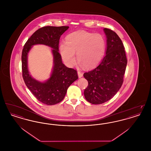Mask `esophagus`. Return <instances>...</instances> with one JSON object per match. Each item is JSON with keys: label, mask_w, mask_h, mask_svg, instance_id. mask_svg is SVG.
Here are the masks:
<instances>
[{"label": "esophagus", "mask_w": 151, "mask_h": 151, "mask_svg": "<svg viewBox=\"0 0 151 151\" xmlns=\"http://www.w3.org/2000/svg\"><path fill=\"white\" fill-rule=\"evenodd\" d=\"M78 76H79V78H81L82 76H83V73L81 72V71H78Z\"/></svg>", "instance_id": "obj_1"}]
</instances>
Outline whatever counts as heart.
I'll list each match as a JSON object with an SVG mask.
<instances>
[{
  "instance_id": "1",
  "label": "heart",
  "mask_w": 151,
  "mask_h": 151,
  "mask_svg": "<svg viewBox=\"0 0 151 151\" xmlns=\"http://www.w3.org/2000/svg\"><path fill=\"white\" fill-rule=\"evenodd\" d=\"M60 53L65 63L72 66L78 61L86 68H91L100 62L105 50V41L99 34L79 30L66 37L65 43H60Z\"/></svg>"
}]
</instances>
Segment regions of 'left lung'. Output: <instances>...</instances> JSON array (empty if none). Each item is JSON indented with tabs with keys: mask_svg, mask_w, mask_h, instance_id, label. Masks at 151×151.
<instances>
[{
	"mask_svg": "<svg viewBox=\"0 0 151 151\" xmlns=\"http://www.w3.org/2000/svg\"><path fill=\"white\" fill-rule=\"evenodd\" d=\"M104 30L107 38L106 55L97 67L84 73L88 82L84 92L85 98L96 105L110 100L118 92L123 84L127 63L121 38L111 29Z\"/></svg>",
	"mask_w": 151,
	"mask_h": 151,
	"instance_id": "8db88e82",
	"label": "left lung"
}]
</instances>
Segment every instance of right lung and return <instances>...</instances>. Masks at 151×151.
I'll return each instance as SVG.
<instances>
[{"label":"right lung","mask_w":151,"mask_h":151,"mask_svg":"<svg viewBox=\"0 0 151 151\" xmlns=\"http://www.w3.org/2000/svg\"><path fill=\"white\" fill-rule=\"evenodd\" d=\"M68 28V26H46L38 29L25 43L22 51V73L24 81L36 99L47 105H55L63 100L68 88L78 79L76 70L66 67L62 63L61 55L59 52L60 37ZM37 44H45L53 49V70L50 79L44 83L32 78L27 70V53L31 46Z\"/></svg>","instance_id":"right-lung-1"}]
</instances>
